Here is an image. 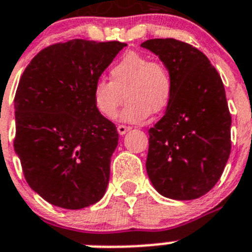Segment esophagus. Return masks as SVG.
<instances>
[{"mask_svg": "<svg viewBox=\"0 0 252 252\" xmlns=\"http://www.w3.org/2000/svg\"><path fill=\"white\" fill-rule=\"evenodd\" d=\"M132 129V128H130V126H118V132H119V134H126V132H128V130H130Z\"/></svg>", "mask_w": 252, "mask_h": 252, "instance_id": "1", "label": "esophagus"}]
</instances>
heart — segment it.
<instances>
[{"label":"heart","instance_id":"obj_1","mask_svg":"<svg viewBox=\"0 0 252 252\" xmlns=\"http://www.w3.org/2000/svg\"><path fill=\"white\" fill-rule=\"evenodd\" d=\"M110 77L98 79L92 88L93 105L103 118L112 119L124 102L120 120L144 122L151 111H163L172 95V80L163 64L151 62L146 55L128 52L111 67Z\"/></svg>","mask_w":252,"mask_h":252}]
</instances>
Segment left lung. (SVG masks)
I'll return each instance as SVG.
<instances>
[{
	"label": "left lung",
	"mask_w": 252,
	"mask_h": 252,
	"mask_svg": "<svg viewBox=\"0 0 252 252\" xmlns=\"http://www.w3.org/2000/svg\"><path fill=\"white\" fill-rule=\"evenodd\" d=\"M141 46L158 55L172 80L164 116L149 129L146 171L163 197H202L221 177L230 155V126L221 77L203 53L175 38Z\"/></svg>",
	"instance_id": "obj_1"
}]
</instances>
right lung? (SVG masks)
Segmentation results:
<instances>
[{"label":"right lung","instance_id":"right-lung-1","mask_svg":"<svg viewBox=\"0 0 252 252\" xmlns=\"http://www.w3.org/2000/svg\"><path fill=\"white\" fill-rule=\"evenodd\" d=\"M124 46L80 38L52 45L20 77L14 150L28 185L57 207L80 210L105 195L119 133L95 110L92 88Z\"/></svg>","mask_w":252,"mask_h":252}]
</instances>
